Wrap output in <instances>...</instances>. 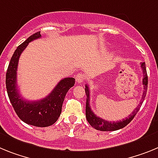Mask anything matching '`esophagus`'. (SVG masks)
Segmentation results:
<instances>
[{
    "instance_id": "obj_1",
    "label": "esophagus",
    "mask_w": 158,
    "mask_h": 158,
    "mask_svg": "<svg viewBox=\"0 0 158 158\" xmlns=\"http://www.w3.org/2000/svg\"><path fill=\"white\" fill-rule=\"evenodd\" d=\"M85 79V75L83 73H79L75 76V80L78 83H82Z\"/></svg>"
}]
</instances>
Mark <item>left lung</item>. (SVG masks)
Listing matches in <instances>:
<instances>
[{"label":"left lung","mask_w":158,"mask_h":158,"mask_svg":"<svg viewBox=\"0 0 158 158\" xmlns=\"http://www.w3.org/2000/svg\"><path fill=\"white\" fill-rule=\"evenodd\" d=\"M141 68H142V72H143V79H142V84L144 87L143 94H142V98L141 102H140L138 106H137L134 109L132 114H130L129 115V117L127 118L126 119H123V121H118V122H108L104 119L98 117L97 115L94 114V112L91 110L90 106V90H89V87L87 85L85 86V92H86V95H87V102H86V118L87 120L90 125L94 129L98 130H101V131H114V130H120V129L123 128L129 124V123L133 120L134 116L136 115L139 110L141 105L142 104L143 100L145 99V97L146 95V92H147V87H148V76L147 72H146V68H145V63H141Z\"/></svg>","instance_id":"obj_1"}]
</instances>
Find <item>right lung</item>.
Returning a JSON list of instances; mask_svg holds the SVG:
<instances>
[{
	"mask_svg": "<svg viewBox=\"0 0 158 158\" xmlns=\"http://www.w3.org/2000/svg\"><path fill=\"white\" fill-rule=\"evenodd\" d=\"M41 37L40 31L35 32L19 45L10 60L6 72V89L10 102L18 117L27 124L47 127L58 120L62 111L63 102L68 90L75 85L74 78H65L59 82L53 90L43 99L29 102L23 99L17 89L16 71L19 58L28 43Z\"/></svg>",
	"mask_w": 158,
	"mask_h": 158,
	"instance_id": "right-lung-1",
	"label": "right lung"
}]
</instances>
